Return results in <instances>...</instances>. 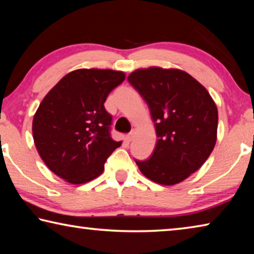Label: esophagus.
<instances>
[{
  "mask_svg": "<svg viewBox=\"0 0 254 254\" xmlns=\"http://www.w3.org/2000/svg\"><path fill=\"white\" fill-rule=\"evenodd\" d=\"M133 136H134V133H133V132L128 133V134L126 135V140L127 141V142H131V141L133 140Z\"/></svg>",
  "mask_w": 254,
  "mask_h": 254,
  "instance_id": "34e87169",
  "label": "esophagus"
}]
</instances>
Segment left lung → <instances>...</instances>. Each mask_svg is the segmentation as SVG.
<instances>
[{
    "label": "left lung",
    "mask_w": 254,
    "mask_h": 254,
    "mask_svg": "<svg viewBox=\"0 0 254 254\" xmlns=\"http://www.w3.org/2000/svg\"><path fill=\"white\" fill-rule=\"evenodd\" d=\"M147 103L157 144L148 160H135L152 182L171 186L198 170L217 139L218 112L203 85L186 71L149 67L127 77Z\"/></svg>",
    "instance_id": "obj_1"
}]
</instances>
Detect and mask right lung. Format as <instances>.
I'll return each mask as SVG.
<instances>
[{
    "instance_id": "1",
    "label": "right lung",
    "mask_w": 254,
    "mask_h": 254,
    "mask_svg": "<svg viewBox=\"0 0 254 254\" xmlns=\"http://www.w3.org/2000/svg\"><path fill=\"white\" fill-rule=\"evenodd\" d=\"M126 79L123 71L76 69L44 97L33 117L32 134L46 166L72 185L91 182L107 157L121 145L110 135L106 97Z\"/></svg>"
}]
</instances>
